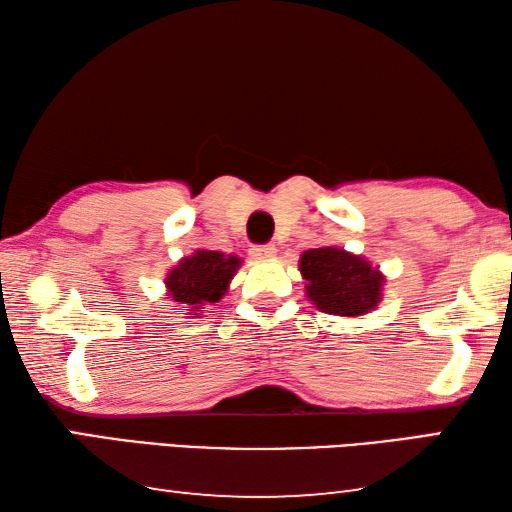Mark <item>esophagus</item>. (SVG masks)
I'll return each instance as SVG.
<instances>
[{
    "label": "esophagus",
    "instance_id": "esophagus-1",
    "mask_svg": "<svg viewBox=\"0 0 512 512\" xmlns=\"http://www.w3.org/2000/svg\"><path fill=\"white\" fill-rule=\"evenodd\" d=\"M277 248L273 244H259V246H253L250 248V255H253L255 259H271L275 257Z\"/></svg>",
    "mask_w": 512,
    "mask_h": 512
}]
</instances>
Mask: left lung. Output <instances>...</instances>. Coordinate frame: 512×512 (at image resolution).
I'll list each match as a JSON object with an SVG mask.
<instances>
[{
	"instance_id": "obj_1",
	"label": "left lung",
	"mask_w": 512,
	"mask_h": 512,
	"mask_svg": "<svg viewBox=\"0 0 512 512\" xmlns=\"http://www.w3.org/2000/svg\"><path fill=\"white\" fill-rule=\"evenodd\" d=\"M300 273L306 280V297L320 311L342 318L376 309L385 280L362 257L333 246L304 250Z\"/></svg>"
}]
</instances>
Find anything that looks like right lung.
Masks as SVG:
<instances>
[{"label": "right lung", "instance_id": "right-lung-1", "mask_svg": "<svg viewBox=\"0 0 512 512\" xmlns=\"http://www.w3.org/2000/svg\"><path fill=\"white\" fill-rule=\"evenodd\" d=\"M241 259L224 255L219 250H197L183 257L165 277L167 293L174 302L183 304L190 315H197L203 304H215L226 295L232 275L237 273Z\"/></svg>", "mask_w": 512, "mask_h": 512}]
</instances>
